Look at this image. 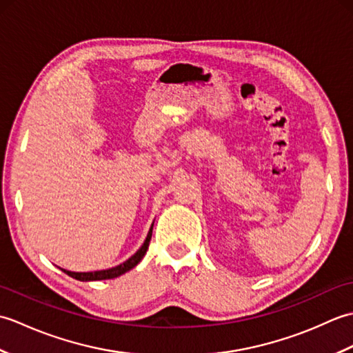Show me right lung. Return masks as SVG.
I'll list each match as a JSON object with an SVG mask.
<instances>
[{
	"label": "right lung",
	"mask_w": 353,
	"mask_h": 353,
	"mask_svg": "<svg viewBox=\"0 0 353 353\" xmlns=\"http://www.w3.org/2000/svg\"><path fill=\"white\" fill-rule=\"evenodd\" d=\"M152 232H153V226L150 228L148 230V235L145 238L144 244L141 245V249L133 254L132 258L127 259L125 262H123V264H119L114 268H109V270H101V272H89V273H76V272H68V270H63V273H66L68 276L74 277V279L77 281H83V282H88V281H104V279H114V277H118L124 274L125 272H129V270H132L134 265H138L141 259L144 258V254L147 253V249H148V244H150V239H152Z\"/></svg>",
	"instance_id": "1"
}]
</instances>
